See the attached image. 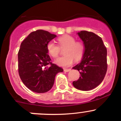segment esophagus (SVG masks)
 <instances>
[{
  "instance_id": "1",
  "label": "esophagus",
  "mask_w": 121,
  "mask_h": 121,
  "mask_svg": "<svg viewBox=\"0 0 121 121\" xmlns=\"http://www.w3.org/2000/svg\"><path fill=\"white\" fill-rule=\"evenodd\" d=\"M71 69V68H64V71L65 72H69V71H70Z\"/></svg>"
}]
</instances>
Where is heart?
Segmentation results:
<instances>
[{
    "label": "heart",
    "instance_id": "heart-1",
    "mask_svg": "<svg viewBox=\"0 0 121 121\" xmlns=\"http://www.w3.org/2000/svg\"><path fill=\"white\" fill-rule=\"evenodd\" d=\"M57 40L59 46L53 41H49L47 44L48 53L54 58L59 56L60 48H65L64 52L65 56L58 58L56 61L57 65L65 67L72 64L74 58L77 61L82 58L85 52V46L83 43L76 41L75 38L68 35L61 36Z\"/></svg>",
    "mask_w": 121,
    "mask_h": 121
}]
</instances>
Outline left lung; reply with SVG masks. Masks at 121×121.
<instances>
[{
	"label": "left lung",
	"mask_w": 121,
	"mask_h": 121,
	"mask_svg": "<svg viewBox=\"0 0 121 121\" xmlns=\"http://www.w3.org/2000/svg\"><path fill=\"white\" fill-rule=\"evenodd\" d=\"M78 35L85 46L83 57L79 64L73 67L77 69L81 76L73 81L75 88L90 91L103 81L107 71V50L99 36L92 32L81 31Z\"/></svg>",
	"instance_id": "left-lung-1"
}]
</instances>
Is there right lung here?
<instances>
[{"label":"right lung","instance_id":"1","mask_svg":"<svg viewBox=\"0 0 121 121\" xmlns=\"http://www.w3.org/2000/svg\"><path fill=\"white\" fill-rule=\"evenodd\" d=\"M57 36L47 31L31 32L22 41L18 53V69L23 84L32 91L44 93L54 83L55 77L63 69L53 64L47 44Z\"/></svg>","mask_w":121,"mask_h":121}]
</instances>
